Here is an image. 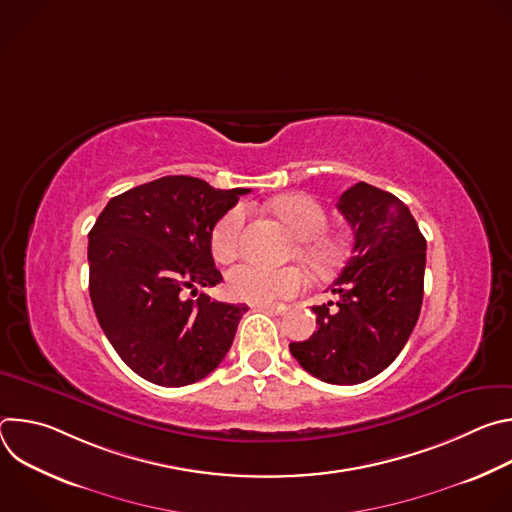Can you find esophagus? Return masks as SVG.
Listing matches in <instances>:
<instances>
[{
    "label": "esophagus",
    "mask_w": 512,
    "mask_h": 512,
    "mask_svg": "<svg viewBox=\"0 0 512 512\" xmlns=\"http://www.w3.org/2000/svg\"><path fill=\"white\" fill-rule=\"evenodd\" d=\"M259 310L263 312H269V314H275V316H281L287 312V306L285 304H257Z\"/></svg>",
    "instance_id": "obj_1"
}]
</instances>
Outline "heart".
Wrapping results in <instances>:
<instances>
[{
  "instance_id": "obj_1",
  "label": "heart",
  "mask_w": 512,
  "mask_h": 512,
  "mask_svg": "<svg viewBox=\"0 0 512 512\" xmlns=\"http://www.w3.org/2000/svg\"><path fill=\"white\" fill-rule=\"evenodd\" d=\"M273 210L281 221L302 239L300 255L316 269L334 267L342 257L338 239L324 235L328 216L322 204L308 194H283L273 200ZM247 223L245 206H233L212 231V255L216 261L231 263L241 253ZM310 277L302 267H267L247 261L231 269L229 291L235 300L251 304H269L296 296L308 285Z\"/></svg>"
}]
</instances>
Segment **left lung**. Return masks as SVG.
Masks as SVG:
<instances>
[{"mask_svg":"<svg viewBox=\"0 0 512 512\" xmlns=\"http://www.w3.org/2000/svg\"><path fill=\"white\" fill-rule=\"evenodd\" d=\"M336 206L352 227V253L328 287L336 300L312 308L316 332L289 350L316 379L358 385L389 367L417 324L427 243L405 202L367 182Z\"/></svg>","mask_w":512,"mask_h":512,"instance_id":"8db88e82","label":"left lung"}]
</instances>
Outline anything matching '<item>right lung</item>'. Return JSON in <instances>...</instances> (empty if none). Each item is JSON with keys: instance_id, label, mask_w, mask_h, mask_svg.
Segmentation results:
<instances>
[{"instance_id": "obj_1", "label": "right lung", "mask_w": 512, "mask_h": 512, "mask_svg": "<svg viewBox=\"0 0 512 512\" xmlns=\"http://www.w3.org/2000/svg\"><path fill=\"white\" fill-rule=\"evenodd\" d=\"M247 188L216 190L164 176L107 202L89 233V294L97 320L127 367L162 387L210 375L249 310L199 294L223 281L212 231Z\"/></svg>"}]
</instances>
